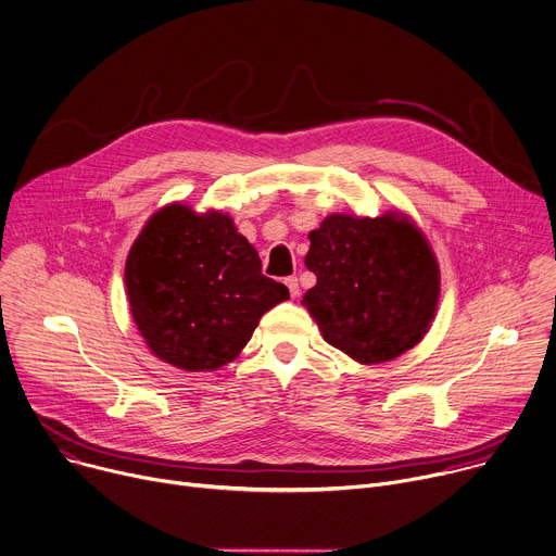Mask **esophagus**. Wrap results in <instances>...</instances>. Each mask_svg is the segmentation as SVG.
Returning a JSON list of instances; mask_svg holds the SVG:
<instances>
[{
    "mask_svg": "<svg viewBox=\"0 0 556 556\" xmlns=\"http://www.w3.org/2000/svg\"><path fill=\"white\" fill-rule=\"evenodd\" d=\"M286 286L292 296H299V279L296 277H286Z\"/></svg>",
    "mask_w": 556,
    "mask_h": 556,
    "instance_id": "34e87169",
    "label": "esophagus"
}]
</instances>
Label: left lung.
<instances>
[{
  "mask_svg": "<svg viewBox=\"0 0 556 556\" xmlns=\"http://www.w3.org/2000/svg\"><path fill=\"white\" fill-rule=\"evenodd\" d=\"M316 286L303 305L323 338L359 364H382L424 340L437 316L441 270L424 231L402 212L329 214L309 231Z\"/></svg>",
  "mask_w": 556,
  "mask_h": 556,
  "instance_id": "left-lung-1",
  "label": "left lung"
}]
</instances>
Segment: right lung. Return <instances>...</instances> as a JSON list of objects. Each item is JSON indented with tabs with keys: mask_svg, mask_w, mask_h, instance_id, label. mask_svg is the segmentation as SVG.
<instances>
[{
	"mask_svg": "<svg viewBox=\"0 0 556 556\" xmlns=\"http://www.w3.org/2000/svg\"><path fill=\"white\" fill-rule=\"evenodd\" d=\"M132 320L148 349L180 371L233 362L260 318L290 299L262 275L253 244L229 214L169 203L132 242L124 268Z\"/></svg>",
	"mask_w": 556,
	"mask_h": 556,
	"instance_id": "add662e5",
	"label": "right lung"
}]
</instances>
